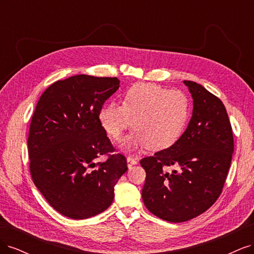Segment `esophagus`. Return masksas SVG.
<instances>
[{
    "mask_svg": "<svg viewBox=\"0 0 254 254\" xmlns=\"http://www.w3.org/2000/svg\"><path fill=\"white\" fill-rule=\"evenodd\" d=\"M135 164H137V160L135 158H133V157H128L127 158V165H128L129 168H131V166H133Z\"/></svg>",
    "mask_w": 254,
    "mask_h": 254,
    "instance_id": "obj_1",
    "label": "esophagus"
}]
</instances>
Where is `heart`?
I'll list each match as a JSON object with an SVG mask.
<instances>
[{
	"label": "heart",
	"mask_w": 254,
	"mask_h": 254,
	"mask_svg": "<svg viewBox=\"0 0 254 254\" xmlns=\"http://www.w3.org/2000/svg\"><path fill=\"white\" fill-rule=\"evenodd\" d=\"M190 114V101L180 90L156 83L141 82L122 96V106L106 103L98 110V122L106 134L119 140L130 125L133 131L123 140L126 150L163 149L173 145L183 132Z\"/></svg>",
	"instance_id": "b5f03b06"
}]
</instances>
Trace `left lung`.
Listing matches in <instances>:
<instances>
[{
  "label": "left lung",
  "instance_id": "8db88e82",
  "mask_svg": "<svg viewBox=\"0 0 254 254\" xmlns=\"http://www.w3.org/2000/svg\"><path fill=\"white\" fill-rule=\"evenodd\" d=\"M193 97L186 131L171 147L140 161L146 172L142 198L157 217L182 222L205 212L217 200L234 150L224 104L201 84L184 80ZM176 170L171 173L167 167Z\"/></svg>",
  "mask_w": 254,
  "mask_h": 254
}]
</instances>
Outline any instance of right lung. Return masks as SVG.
<instances>
[{"label": "right lung", "mask_w": 254, "mask_h": 254, "mask_svg": "<svg viewBox=\"0 0 254 254\" xmlns=\"http://www.w3.org/2000/svg\"><path fill=\"white\" fill-rule=\"evenodd\" d=\"M120 88L117 77L75 75L43 92L30 122L32 178L47 201L72 219H86L111 205L114 187L126 173V158L114 151L99 125L98 110Z\"/></svg>", "instance_id": "1"}]
</instances>
